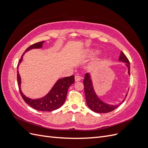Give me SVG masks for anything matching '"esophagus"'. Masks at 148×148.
Wrapping results in <instances>:
<instances>
[{
  "instance_id": "obj_1",
  "label": "esophagus",
  "mask_w": 148,
  "mask_h": 148,
  "mask_svg": "<svg viewBox=\"0 0 148 148\" xmlns=\"http://www.w3.org/2000/svg\"><path fill=\"white\" fill-rule=\"evenodd\" d=\"M81 77H79V76H78V75H76L75 77V82H79L80 80H81Z\"/></svg>"
}]
</instances>
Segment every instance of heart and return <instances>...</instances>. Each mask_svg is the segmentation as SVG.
Listing matches in <instances>:
<instances>
[{"label":"heart","mask_w":148,"mask_h":148,"mask_svg":"<svg viewBox=\"0 0 148 148\" xmlns=\"http://www.w3.org/2000/svg\"><path fill=\"white\" fill-rule=\"evenodd\" d=\"M97 53V51H96L91 50V51H89L88 52V56L91 57V56H95V54H96ZM96 64H97L96 62H95V63L93 64V65H96Z\"/></svg>","instance_id":"b5f03b06"}]
</instances>
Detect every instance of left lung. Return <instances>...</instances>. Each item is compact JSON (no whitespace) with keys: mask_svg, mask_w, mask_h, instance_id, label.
<instances>
[{"mask_svg":"<svg viewBox=\"0 0 148 148\" xmlns=\"http://www.w3.org/2000/svg\"><path fill=\"white\" fill-rule=\"evenodd\" d=\"M119 60L120 62H122L126 64L125 65H126L128 68V73L130 76V62L126 56H125L122 51H121ZM83 84L84 88L85 97H86L87 106L91 110L96 113H108L111 111L114 110L125 101L128 94L127 93L126 95H125V99L122 101V102L119 103V104L117 105H112L103 102L100 98L97 96L96 93L95 91V89H94L93 87L92 82L91 78V75L89 73H87L85 74L84 79L83 80Z\"/></svg>","mask_w":148,"mask_h":148,"instance_id":"8db88e82","label":"left lung"}]
</instances>
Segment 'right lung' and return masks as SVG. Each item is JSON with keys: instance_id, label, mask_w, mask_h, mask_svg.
I'll list each match as a JSON object with an SVG mask.
<instances>
[{"instance_id": "right-lung-1", "label": "right lung", "mask_w": 148, "mask_h": 148, "mask_svg": "<svg viewBox=\"0 0 148 148\" xmlns=\"http://www.w3.org/2000/svg\"><path fill=\"white\" fill-rule=\"evenodd\" d=\"M44 42V41H41L35 43L26 49L23 55L21 56L17 66V81L20 95L26 104H28L31 107L37 110L51 112L60 108L64 104L69 88L70 85L73 84L75 82L74 75L59 79L53 85L50 91L45 96L39 98V99H33L26 97L21 92V77L18 72V67L22 60H23V56L25 53L33 49H40L42 47V44Z\"/></svg>"}]
</instances>
